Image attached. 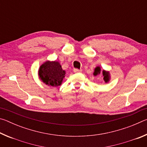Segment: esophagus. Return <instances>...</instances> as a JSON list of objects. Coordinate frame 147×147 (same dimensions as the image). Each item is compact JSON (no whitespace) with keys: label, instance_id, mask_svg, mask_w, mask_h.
I'll use <instances>...</instances> for the list:
<instances>
[{"label":"esophagus","instance_id":"esophagus-1","mask_svg":"<svg viewBox=\"0 0 147 147\" xmlns=\"http://www.w3.org/2000/svg\"><path fill=\"white\" fill-rule=\"evenodd\" d=\"M82 70H79V69H74V73H82Z\"/></svg>","mask_w":147,"mask_h":147}]
</instances>
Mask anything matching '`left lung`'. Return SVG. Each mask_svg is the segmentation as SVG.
<instances>
[{"instance_id":"left-lung-1","label":"left lung","mask_w":147,"mask_h":147,"mask_svg":"<svg viewBox=\"0 0 147 147\" xmlns=\"http://www.w3.org/2000/svg\"><path fill=\"white\" fill-rule=\"evenodd\" d=\"M100 72H101V67L100 66H97L96 67L94 68V72H93V75L94 76L99 75V74H100ZM102 76H103V79L104 82H105L106 83H108L110 80V78H111V76H110V73H109V71H106V70H103L102 71Z\"/></svg>"}]
</instances>
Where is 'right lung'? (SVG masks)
I'll use <instances>...</instances> for the list:
<instances>
[{
	"instance_id": "right-lung-1",
	"label": "right lung",
	"mask_w": 147,
	"mask_h": 147,
	"mask_svg": "<svg viewBox=\"0 0 147 147\" xmlns=\"http://www.w3.org/2000/svg\"><path fill=\"white\" fill-rule=\"evenodd\" d=\"M65 74V71L62 69L59 62L56 60L45 61L38 70L39 78L48 86H61Z\"/></svg>"
}]
</instances>
